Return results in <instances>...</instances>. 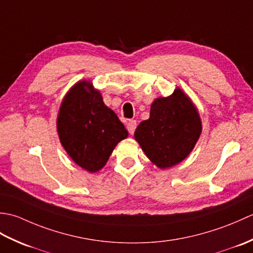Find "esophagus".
<instances>
[{"label":"esophagus","instance_id":"esophagus-1","mask_svg":"<svg viewBox=\"0 0 253 253\" xmlns=\"http://www.w3.org/2000/svg\"><path fill=\"white\" fill-rule=\"evenodd\" d=\"M136 128H137V122L136 121L130 120L129 122H128V124H127V130L129 131L130 135H132V133L135 132Z\"/></svg>","mask_w":253,"mask_h":253}]
</instances>
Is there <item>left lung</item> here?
Masks as SVG:
<instances>
[{
  "mask_svg": "<svg viewBox=\"0 0 253 253\" xmlns=\"http://www.w3.org/2000/svg\"><path fill=\"white\" fill-rule=\"evenodd\" d=\"M195 105L180 89L151 105L150 118L135 131V139L147 157L160 169L171 168L189 154L201 133Z\"/></svg>",
  "mask_w": 253,
  "mask_h": 253,
  "instance_id": "1",
  "label": "left lung"
}]
</instances>
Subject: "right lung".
<instances>
[{
	"label": "right lung",
	"instance_id": "1",
	"mask_svg": "<svg viewBox=\"0 0 253 253\" xmlns=\"http://www.w3.org/2000/svg\"><path fill=\"white\" fill-rule=\"evenodd\" d=\"M57 131L69 157L90 173L103 168L116 144L128 136L117 115L88 82L76 84L65 96Z\"/></svg>",
	"mask_w": 253,
	"mask_h": 253
}]
</instances>
